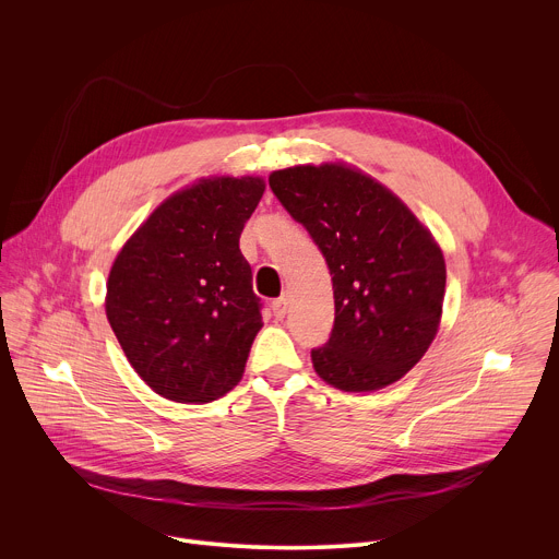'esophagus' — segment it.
Wrapping results in <instances>:
<instances>
[{
    "label": "esophagus",
    "instance_id": "obj_1",
    "mask_svg": "<svg viewBox=\"0 0 559 559\" xmlns=\"http://www.w3.org/2000/svg\"><path fill=\"white\" fill-rule=\"evenodd\" d=\"M287 307H289V296H287V294L278 296V298L272 302V309H274V316H276V318H285Z\"/></svg>",
    "mask_w": 559,
    "mask_h": 559
}]
</instances>
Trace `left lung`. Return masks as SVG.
<instances>
[{
	"label": "left lung",
	"instance_id": "left-lung-1",
	"mask_svg": "<svg viewBox=\"0 0 559 559\" xmlns=\"http://www.w3.org/2000/svg\"><path fill=\"white\" fill-rule=\"evenodd\" d=\"M270 188L334 283V330L311 349L316 373L343 391L401 380L440 325L447 267L431 231L382 183L341 164L276 170Z\"/></svg>",
	"mask_w": 559,
	"mask_h": 559
}]
</instances>
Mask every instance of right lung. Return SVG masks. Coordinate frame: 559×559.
I'll list each match as a JSON object with an SVG mask.
<instances>
[{
    "mask_svg": "<svg viewBox=\"0 0 559 559\" xmlns=\"http://www.w3.org/2000/svg\"><path fill=\"white\" fill-rule=\"evenodd\" d=\"M263 192L259 177L201 179L158 205L112 263L110 328L168 401L212 403L246 371L263 305L238 238Z\"/></svg>",
    "mask_w": 559,
    "mask_h": 559,
    "instance_id": "right-lung-1",
    "label": "right lung"
}]
</instances>
